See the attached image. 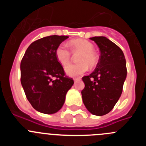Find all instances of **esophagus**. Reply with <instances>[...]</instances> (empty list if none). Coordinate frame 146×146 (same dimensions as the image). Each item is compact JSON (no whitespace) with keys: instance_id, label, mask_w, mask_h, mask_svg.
<instances>
[{"instance_id":"obj_1","label":"esophagus","mask_w":146,"mask_h":146,"mask_svg":"<svg viewBox=\"0 0 146 146\" xmlns=\"http://www.w3.org/2000/svg\"><path fill=\"white\" fill-rule=\"evenodd\" d=\"M80 80H81L80 77H74V82H77V81H80Z\"/></svg>"}]
</instances>
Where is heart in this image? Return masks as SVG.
Returning a JSON list of instances; mask_svg holds the SVG:
<instances>
[{"label":"heart","instance_id":"b5f03b06","mask_svg":"<svg viewBox=\"0 0 146 146\" xmlns=\"http://www.w3.org/2000/svg\"><path fill=\"white\" fill-rule=\"evenodd\" d=\"M74 52H82L77 64H71L66 67L65 72L70 77H77L85 74L90 68H94L98 63V58L94 51V46L91 42L85 39H75L70 42ZM55 56L63 66L69 64L72 58V52L65 43H61L55 50Z\"/></svg>","mask_w":146,"mask_h":146}]
</instances>
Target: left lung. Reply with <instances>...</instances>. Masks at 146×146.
Here are the masks:
<instances>
[{
    "mask_svg": "<svg viewBox=\"0 0 146 146\" xmlns=\"http://www.w3.org/2000/svg\"><path fill=\"white\" fill-rule=\"evenodd\" d=\"M100 51L96 69L82 77V102L91 113L104 115L111 111L118 101L126 77V59L118 46L104 36L90 38Z\"/></svg>",
    "mask_w": 146,
    "mask_h": 146,
    "instance_id": "left-lung-1",
    "label": "left lung"
}]
</instances>
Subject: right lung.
Returning <instances> with one entry per match:
<instances>
[{"label": "right lung", "mask_w": 146, "mask_h": 146, "mask_svg": "<svg viewBox=\"0 0 146 146\" xmlns=\"http://www.w3.org/2000/svg\"><path fill=\"white\" fill-rule=\"evenodd\" d=\"M68 38L53 35L36 40L21 60L22 86L32 107L40 113L53 114L60 110L74 84L55 56L57 47Z\"/></svg>", "instance_id": "right-lung-1"}]
</instances>
